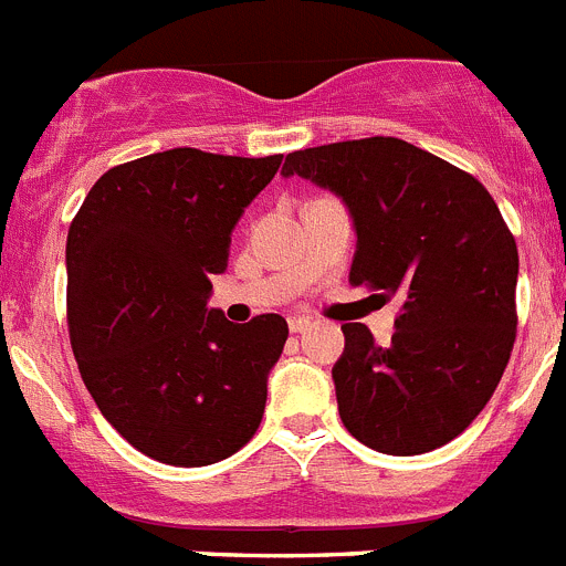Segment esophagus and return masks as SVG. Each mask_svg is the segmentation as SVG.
I'll list each match as a JSON object with an SVG mask.
<instances>
[{"instance_id":"obj_1","label":"esophagus","mask_w":566,"mask_h":566,"mask_svg":"<svg viewBox=\"0 0 566 566\" xmlns=\"http://www.w3.org/2000/svg\"><path fill=\"white\" fill-rule=\"evenodd\" d=\"M287 327L290 333H307L313 327V318H307V315H290Z\"/></svg>"}]
</instances>
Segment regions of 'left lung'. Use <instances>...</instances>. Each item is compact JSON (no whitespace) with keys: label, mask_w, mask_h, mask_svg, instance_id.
Segmentation results:
<instances>
[{"label":"left lung","mask_w":566,"mask_h":566,"mask_svg":"<svg viewBox=\"0 0 566 566\" xmlns=\"http://www.w3.org/2000/svg\"><path fill=\"white\" fill-rule=\"evenodd\" d=\"M282 175L340 197L358 237L349 282L403 302L391 344L340 327L346 431L395 457L451 442L485 409L516 340V239L488 188L397 137L293 151Z\"/></svg>","instance_id":"obj_1"}]
</instances>
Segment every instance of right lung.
I'll use <instances>...</instances> for the list:
<instances>
[{
    "instance_id": "add662e5",
    "label": "right lung",
    "mask_w": 566,
    "mask_h": 566,
    "mask_svg": "<svg viewBox=\"0 0 566 566\" xmlns=\"http://www.w3.org/2000/svg\"><path fill=\"white\" fill-rule=\"evenodd\" d=\"M282 155L169 149L115 166L67 233V321L81 378L126 442L166 465H211L262 422L287 340L276 313L208 307L231 233Z\"/></svg>"
}]
</instances>
